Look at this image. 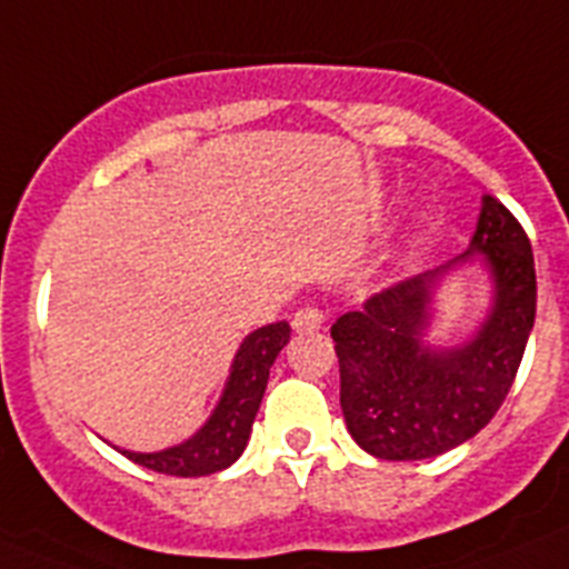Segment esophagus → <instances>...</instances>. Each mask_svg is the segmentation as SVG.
<instances>
[{
	"mask_svg": "<svg viewBox=\"0 0 569 569\" xmlns=\"http://www.w3.org/2000/svg\"><path fill=\"white\" fill-rule=\"evenodd\" d=\"M290 325H293L296 333H313V330H321V325H325V313H321L319 308H310L308 305V308L296 310Z\"/></svg>",
	"mask_w": 569,
	"mask_h": 569,
	"instance_id": "1",
	"label": "esophagus"
}]
</instances>
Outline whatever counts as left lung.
I'll return each instance as SVG.
<instances>
[{
	"instance_id": "8db88e82",
	"label": "left lung",
	"mask_w": 569,
	"mask_h": 569,
	"mask_svg": "<svg viewBox=\"0 0 569 569\" xmlns=\"http://www.w3.org/2000/svg\"><path fill=\"white\" fill-rule=\"evenodd\" d=\"M481 260L491 273V310L461 346L423 341L438 284ZM536 321V264L516 216L492 196L470 248L441 268L370 296L361 310L330 328L341 376V413L365 453L387 461H419L447 453L496 416Z\"/></svg>"
}]
</instances>
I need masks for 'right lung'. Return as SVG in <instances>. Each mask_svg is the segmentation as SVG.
I'll use <instances>...</instances> for the list:
<instances>
[{
  "label": "right lung",
  "instance_id": "right-lung-1",
  "mask_svg": "<svg viewBox=\"0 0 569 569\" xmlns=\"http://www.w3.org/2000/svg\"><path fill=\"white\" fill-rule=\"evenodd\" d=\"M290 325L276 321L264 328L244 336L230 365V376L224 381V390L216 401L213 413L204 421L188 441L156 453H133V450H119L136 465L148 470L164 472V476H182V479H196V476H210L224 467L233 465L244 447H248L253 419L259 413L261 396L270 379V367L281 347L288 345Z\"/></svg>",
  "mask_w": 569,
  "mask_h": 569
}]
</instances>
